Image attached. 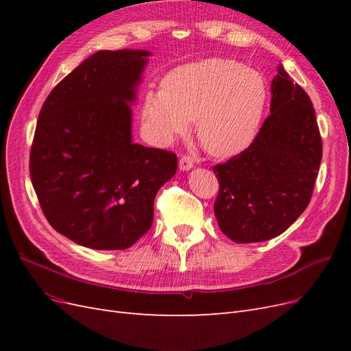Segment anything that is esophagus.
Listing matches in <instances>:
<instances>
[{
    "label": "esophagus",
    "instance_id": "1",
    "mask_svg": "<svg viewBox=\"0 0 351 351\" xmlns=\"http://www.w3.org/2000/svg\"><path fill=\"white\" fill-rule=\"evenodd\" d=\"M178 168L182 169V171H189V169L193 168V161L192 158L189 156H182L178 159Z\"/></svg>",
    "mask_w": 351,
    "mask_h": 351
}]
</instances>
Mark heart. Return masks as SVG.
<instances>
[{
	"label": "heart",
	"mask_w": 351,
	"mask_h": 351,
	"mask_svg": "<svg viewBox=\"0 0 351 351\" xmlns=\"http://www.w3.org/2000/svg\"><path fill=\"white\" fill-rule=\"evenodd\" d=\"M267 99L265 77L236 60L189 62L168 71L161 89L145 92L143 132L152 143L167 146L197 120L202 146L215 158H231L256 139Z\"/></svg>",
	"instance_id": "obj_1"
}]
</instances>
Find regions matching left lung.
Here are the masks:
<instances>
[{"instance_id":"8db88e82","label":"left lung","mask_w":351,"mask_h":351,"mask_svg":"<svg viewBox=\"0 0 351 351\" xmlns=\"http://www.w3.org/2000/svg\"><path fill=\"white\" fill-rule=\"evenodd\" d=\"M271 83V115L254 142L215 165L219 193L214 212L236 243L267 241L299 218L312 197L322 139L311 98L280 64Z\"/></svg>"}]
</instances>
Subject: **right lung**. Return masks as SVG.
Returning a JSON list of instances; mask_svg holds the SVG:
<instances>
[{
	"mask_svg": "<svg viewBox=\"0 0 351 351\" xmlns=\"http://www.w3.org/2000/svg\"><path fill=\"white\" fill-rule=\"evenodd\" d=\"M152 54L98 51L42 105L30 178L56 231L80 246L123 250L154 221V200L177 156L133 142L132 105Z\"/></svg>",
	"mask_w": 351,
	"mask_h": 351,
	"instance_id": "add662e5",
	"label": "right lung"
}]
</instances>
